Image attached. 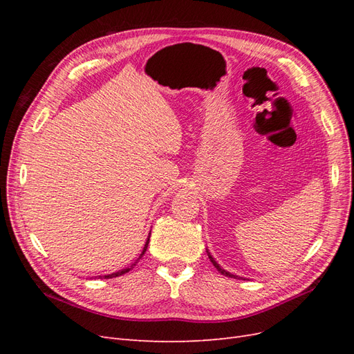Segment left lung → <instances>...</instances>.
<instances>
[{"label":"left lung","mask_w":354,"mask_h":354,"mask_svg":"<svg viewBox=\"0 0 354 354\" xmlns=\"http://www.w3.org/2000/svg\"><path fill=\"white\" fill-rule=\"evenodd\" d=\"M207 254H208V259H209V260H211V263L214 264V267H216V269H217L221 274H224V276H229V277H234V279H243V281H245V277H241V276L233 274V273H230V272H227V270H224L223 267H221L216 260H214V257L209 254V251H208V250H207Z\"/></svg>","instance_id":"left-lung-1"}]
</instances>
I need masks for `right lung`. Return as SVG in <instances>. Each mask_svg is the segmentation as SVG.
Masks as SVG:
<instances>
[{
	"label": "right lung",
	"instance_id": "add662e5",
	"mask_svg": "<svg viewBox=\"0 0 354 354\" xmlns=\"http://www.w3.org/2000/svg\"><path fill=\"white\" fill-rule=\"evenodd\" d=\"M149 238H151V233H149V236H147V241H146V243H145V246H143V251H142V254L140 255H138V259L131 264V266H128V267H125V269H122V270H118V272H115V273H111V274H104V276H99L100 277V279H102V277H103V279H112V277H116V276H121V274H124V273H128V272H130L131 269H133V267L138 263V260H140L142 259V257H143V254L146 252V250H147V245H149Z\"/></svg>",
	"mask_w": 354,
	"mask_h": 354
}]
</instances>
